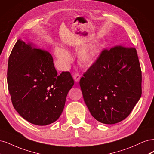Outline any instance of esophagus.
I'll use <instances>...</instances> for the list:
<instances>
[{
	"label": "esophagus",
	"mask_w": 154,
	"mask_h": 154,
	"mask_svg": "<svg viewBox=\"0 0 154 154\" xmlns=\"http://www.w3.org/2000/svg\"><path fill=\"white\" fill-rule=\"evenodd\" d=\"M73 79L74 80H75V82H78L79 81V80H80V79H81V76H80V75H79V73H75L73 75Z\"/></svg>",
	"instance_id": "34e87169"
}]
</instances>
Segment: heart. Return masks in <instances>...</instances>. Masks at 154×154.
I'll use <instances>...</instances> for the list:
<instances>
[{"instance_id":"1","label":"heart","mask_w":154,"mask_h":154,"mask_svg":"<svg viewBox=\"0 0 154 154\" xmlns=\"http://www.w3.org/2000/svg\"><path fill=\"white\" fill-rule=\"evenodd\" d=\"M101 51V45L98 42L81 48L78 52L79 62L84 66H89L95 62ZM54 53L59 63L63 67H67L72 63V58L69 52L63 47H56Z\"/></svg>"}]
</instances>
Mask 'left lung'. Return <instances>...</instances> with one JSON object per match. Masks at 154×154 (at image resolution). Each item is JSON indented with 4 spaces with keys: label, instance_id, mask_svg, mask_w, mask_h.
I'll use <instances>...</instances> for the list:
<instances>
[{
    "label": "left lung",
    "instance_id": "8db88e82",
    "mask_svg": "<svg viewBox=\"0 0 154 154\" xmlns=\"http://www.w3.org/2000/svg\"><path fill=\"white\" fill-rule=\"evenodd\" d=\"M141 70L136 49L103 50L79 84L91 115L102 123L125 119L141 96Z\"/></svg>",
    "mask_w": 154,
    "mask_h": 154
}]
</instances>
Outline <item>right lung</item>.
<instances>
[{
    "label": "right lung",
    "instance_id": "right-lung-1",
    "mask_svg": "<svg viewBox=\"0 0 154 154\" xmlns=\"http://www.w3.org/2000/svg\"><path fill=\"white\" fill-rule=\"evenodd\" d=\"M7 75L14 108L25 120L40 126L61 116L74 84L70 72L57 75L50 53L20 39L9 57Z\"/></svg>",
    "mask_w": 154,
    "mask_h": 154
}]
</instances>
